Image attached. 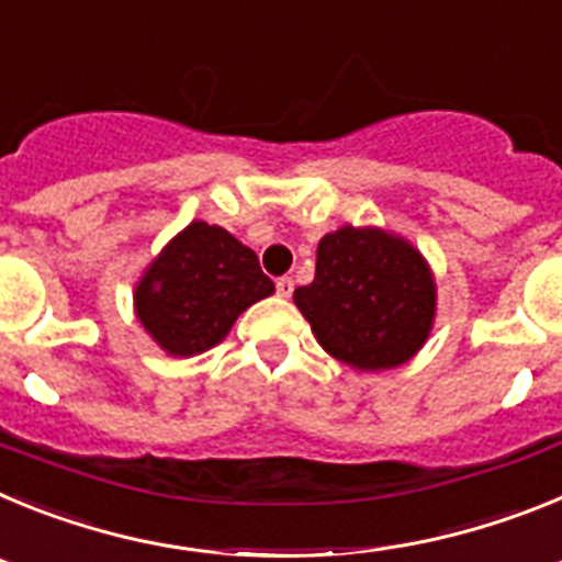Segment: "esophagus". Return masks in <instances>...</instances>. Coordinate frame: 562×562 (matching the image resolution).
<instances>
[{
  "mask_svg": "<svg viewBox=\"0 0 562 562\" xmlns=\"http://www.w3.org/2000/svg\"><path fill=\"white\" fill-rule=\"evenodd\" d=\"M292 290H295V281H292L290 276L278 278V281H276V292H278V295H281V297H290Z\"/></svg>",
  "mask_w": 562,
  "mask_h": 562,
  "instance_id": "obj_1",
  "label": "esophagus"
}]
</instances>
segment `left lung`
<instances>
[{
	"label": "left lung",
	"instance_id": "left-lung-1",
	"mask_svg": "<svg viewBox=\"0 0 562 562\" xmlns=\"http://www.w3.org/2000/svg\"><path fill=\"white\" fill-rule=\"evenodd\" d=\"M317 342L362 371L394 369L428 340L436 286L419 252L376 227H340L317 245L315 281L295 290Z\"/></svg>",
	"mask_w": 562,
	"mask_h": 562
}]
</instances>
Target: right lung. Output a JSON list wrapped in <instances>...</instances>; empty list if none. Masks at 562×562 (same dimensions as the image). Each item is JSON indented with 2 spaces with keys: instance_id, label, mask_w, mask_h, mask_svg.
<instances>
[{
  "instance_id": "obj_1",
  "label": "right lung",
  "mask_w": 562,
  "mask_h": 562,
  "mask_svg": "<svg viewBox=\"0 0 562 562\" xmlns=\"http://www.w3.org/2000/svg\"><path fill=\"white\" fill-rule=\"evenodd\" d=\"M272 290L250 247L222 227L191 222L148 267L134 306L168 355L191 357L225 340L236 317Z\"/></svg>"
}]
</instances>
